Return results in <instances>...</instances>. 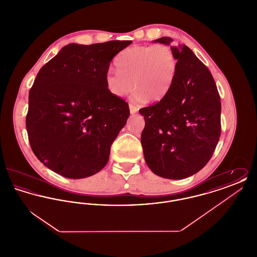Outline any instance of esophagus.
Wrapping results in <instances>:
<instances>
[{"label":"esophagus","mask_w":257,"mask_h":257,"mask_svg":"<svg viewBox=\"0 0 257 257\" xmlns=\"http://www.w3.org/2000/svg\"><path fill=\"white\" fill-rule=\"evenodd\" d=\"M129 109H130V112H131V113H135V112L138 111V109L135 107L134 105H132V104H129Z\"/></svg>","instance_id":"1"}]
</instances>
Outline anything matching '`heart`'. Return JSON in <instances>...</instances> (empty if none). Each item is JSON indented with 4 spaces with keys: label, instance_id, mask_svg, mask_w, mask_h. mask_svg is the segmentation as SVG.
<instances>
[{
    "label": "heart",
    "instance_id": "1",
    "mask_svg": "<svg viewBox=\"0 0 257 257\" xmlns=\"http://www.w3.org/2000/svg\"><path fill=\"white\" fill-rule=\"evenodd\" d=\"M114 64L117 71H109L105 77L111 95L122 97L134 84L132 101H159L171 87L177 60L169 46L159 44L127 48L116 57Z\"/></svg>",
    "mask_w": 257,
    "mask_h": 257
}]
</instances>
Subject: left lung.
<instances>
[{"label": "left lung", "instance_id": "1", "mask_svg": "<svg viewBox=\"0 0 257 257\" xmlns=\"http://www.w3.org/2000/svg\"><path fill=\"white\" fill-rule=\"evenodd\" d=\"M171 37L153 42L170 45ZM177 68L167 94L140 110L141 142L148 168L168 179H183L211 159L220 136V94L212 74L186 45L171 46Z\"/></svg>", "mask_w": 257, "mask_h": 257}]
</instances>
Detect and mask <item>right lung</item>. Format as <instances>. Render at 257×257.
<instances>
[{"label": "right lung", "instance_id": "obj_1", "mask_svg": "<svg viewBox=\"0 0 257 257\" xmlns=\"http://www.w3.org/2000/svg\"><path fill=\"white\" fill-rule=\"evenodd\" d=\"M131 43H71L37 73L26 127L35 155L51 171L80 179L107 165L130 110L108 91L105 77L112 58Z\"/></svg>", "mask_w": 257, "mask_h": 257}]
</instances>
